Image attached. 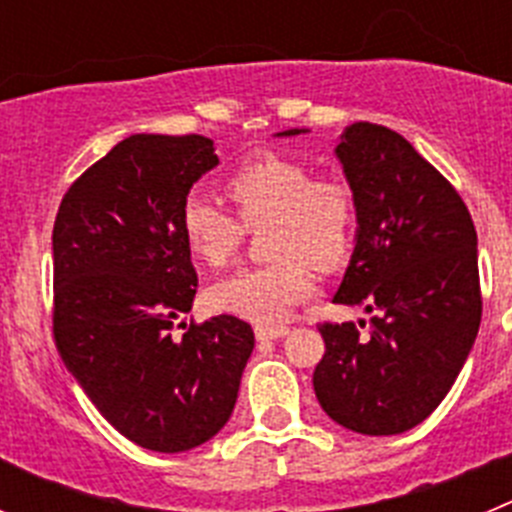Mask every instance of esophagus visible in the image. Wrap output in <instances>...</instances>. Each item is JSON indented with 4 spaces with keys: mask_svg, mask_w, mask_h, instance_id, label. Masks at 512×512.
Returning <instances> with one entry per match:
<instances>
[{
    "mask_svg": "<svg viewBox=\"0 0 512 512\" xmlns=\"http://www.w3.org/2000/svg\"><path fill=\"white\" fill-rule=\"evenodd\" d=\"M287 333V325H259V328H256V338H259V341H277V338H284Z\"/></svg>",
    "mask_w": 512,
    "mask_h": 512,
    "instance_id": "obj_1",
    "label": "esophagus"
}]
</instances>
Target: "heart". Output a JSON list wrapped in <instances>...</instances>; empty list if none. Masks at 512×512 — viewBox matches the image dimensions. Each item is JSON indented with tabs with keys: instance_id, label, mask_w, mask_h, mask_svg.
Masks as SVG:
<instances>
[{
	"instance_id": "heart-1",
	"label": "heart",
	"mask_w": 512,
	"mask_h": 512,
	"mask_svg": "<svg viewBox=\"0 0 512 512\" xmlns=\"http://www.w3.org/2000/svg\"><path fill=\"white\" fill-rule=\"evenodd\" d=\"M223 192L239 217L192 194L179 215L184 241L202 264L225 266L246 228L269 223L264 246L274 261L225 277L210 300L238 318L279 323L310 297V266L328 271L346 261L356 225L354 189L341 176H312L300 158L261 151L225 176Z\"/></svg>"
}]
</instances>
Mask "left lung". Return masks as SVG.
Returning <instances> with one entry per match:
<instances>
[{"label":"left lung","instance_id":"8db88e82","mask_svg":"<svg viewBox=\"0 0 512 512\" xmlns=\"http://www.w3.org/2000/svg\"><path fill=\"white\" fill-rule=\"evenodd\" d=\"M336 156L359 233L333 302L374 318L366 336L354 323L318 325L325 354L312 387L348 431L395 436L441 405L472 351L482 320L477 230L449 179L395 130L354 122Z\"/></svg>","mask_w":512,"mask_h":512}]
</instances>
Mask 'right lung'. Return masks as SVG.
Listing matches in <instances>:
<instances>
[{"mask_svg":"<svg viewBox=\"0 0 512 512\" xmlns=\"http://www.w3.org/2000/svg\"><path fill=\"white\" fill-rule=\"evenodd\" d=\"M212 166L205 135H130L71 184L53 225L58 354L122 436L161 454L228 423L253 351L235 315L179 323L197 292L179 215Z\"/></svg>","mask_w":512,"mask_h":512,"instance_id":"add662e5","label":"right lung"}]
</instances>
